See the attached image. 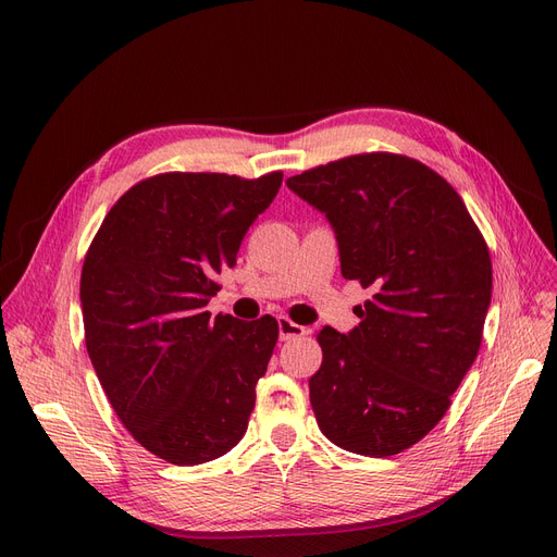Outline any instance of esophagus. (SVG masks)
Returning a JSON list of instances; mask_svg holds the SVG:
<instances>
[{
    "mask_svg": "<svg viewBox=\"0 0 557 557\" xmlns=\"http://www.w3.org/2000/svg\"><path fill=\"white\" fill-rule=\"evenodd\" d=\"M301 335H308V329L289 322L287 317H278V337L281 339H293V337H301Z\"/></svg>",
    "mask_w": 557,
    "mask_h": 557,
    "instance_id": "esophagus-1",
    "label": "esophagus"
}]
</instances>
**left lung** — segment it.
I'll list each match as a JSON object with an SVG mask.
<instances>
[{
	"label": "left lung",
	"instance_id": "left-lung-1",
	"mask_svg": "<svg viewBox=\"0 0 557 557\" xmlns=\"http://www.w3.org/2000/svg\"><path fill=\"white\" fill-rule=\"evenodd\" d=\"M285 183L329 220L342 276L374 293L347 335H317V423L351 454H401L437 426L479 356L487 245L451 185L406 156H349Z\"/></svg>",
	"mask_w": 557,
	"mask_h": 557
}]
</instances>
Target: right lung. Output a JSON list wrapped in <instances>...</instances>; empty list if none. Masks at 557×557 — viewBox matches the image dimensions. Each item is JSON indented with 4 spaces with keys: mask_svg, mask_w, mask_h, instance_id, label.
<instances>
[{
    "mask_svg": "<svg viewBox=\"0 0 557 557\" xmlns=\"http://www.w3.org/2000/svg\"><path fill=\"white\" fill-rule=\"evenodd\" d=\"M283 172L158 174L103 218L82 272L86 347L120 421L172 465L215 460L243 440L278 324L206 310Z\"/></svg>",
    "mask_w": 557,
    "mask_h": 557,
    "instance_id": "obj_1",
    "label": "right lung"
}]
</instances>
